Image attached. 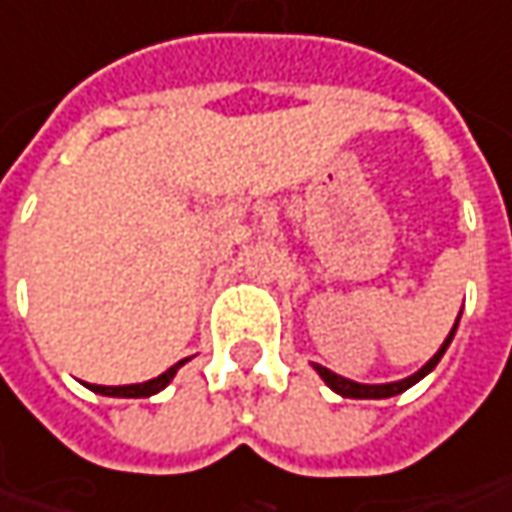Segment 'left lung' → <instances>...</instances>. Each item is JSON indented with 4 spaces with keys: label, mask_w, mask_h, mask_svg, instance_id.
Returning a JSON list of instances; mask_svg holds the SVG:
<instances>
[{
    "label": "left lung",
    "mask_w": 512,
    "mask_h": 512,
    "mask_svg": "<svg viewBox=\"0 0 512 512\" xmlns=\"http://www.w3.org/2000/svg\"><path fill=\"white\" fill-rule=\"evenodd\" d=\"M458 321H461V315L453 323V329H450V335L444 338V344L438 346V352H435L433 358L424 364V367L418 369V372H412L410 378H401V381H389V384H358V381H349L344 375H338V372H332V369L321 367V364H312L315 372L323 378V384L332 389V392H338V395H344V398H392V395H398V392H404V389H410L412 384H418L421 378H427L435 367H438V361H441V355L447 352V346L453 341V335H456Z\"/></svg>",
    "instance_id": "left-lung-1"
}]
</instances>
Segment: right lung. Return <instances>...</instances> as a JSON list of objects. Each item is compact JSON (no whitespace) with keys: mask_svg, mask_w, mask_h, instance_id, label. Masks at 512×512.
<instances>
[{"mask_svg":"<svg viewBox=\"0 0 512 512\" xmlns=\"http://www.w3.org/2000/svg\"><path fill=\"white\" fill-rule=\"evenodd\" d=\"M191 358H183V361H177L174 367H168L163 375H157V378H151V381H143V384H125V387H100V384H85V387L91 389V392H97V395H108V398H148V395H157L160 389H166L171 384V378L177 375V369L183 367V364H189Z\"/></svg>","mask_w":512,"mask_h":512,"instance_id":"right-lung-1","label":"right lung"}]
</instances>
